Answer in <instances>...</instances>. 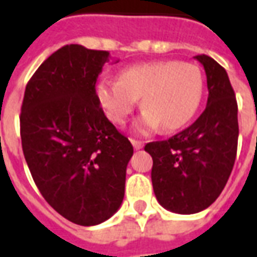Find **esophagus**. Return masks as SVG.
<instances>
[{
    "label": "esophagus",
    "mask_w": 257,
    "mask_h": 257,
    "mask_svg": "<svg viewBox=\"0 0 257 257\" xmlns=\"http://www.w3.org/2000/svg\"><path fill=\"white\" fill-rule=\"evenodd\" d=\"M131 143L132 146L135 147V150H140V149H143V142H140V140H136V139H131Z\"/></svg>",
    "instance_id": "34e87169"
}]
</instances>
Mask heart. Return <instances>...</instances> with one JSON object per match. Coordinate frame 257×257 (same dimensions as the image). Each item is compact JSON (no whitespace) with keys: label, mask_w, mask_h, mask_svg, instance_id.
<instances>
[{"label":"heart","mask_w":257,"mask_h":257,"mask_svg":"<svg viewBox=\"0 0 257 257\" xmlns=\"http://www.w3.org/2000/svg\"><path fill=\"white\" fill-rule=\"evenodd\" d=\"M204 93L198 66L176 60L140 63L125 68L115 81H101L96 97L114 123L122 125L142 97L146 111L135 128L149 134L160 128L172 132L189 122Z\"/></svg>","instance_id":"b5f03b06"}]
</instances>
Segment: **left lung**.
Returning <instances> with one entry per match:
<instances>
[{"mask_svg":"<svg viewBox=\"0 0 257 257\" xmlns=\"http://www.w3.org/2000/svg\"><path fill=\"white\" fill-rule=\"evenodd\" d=\"M208 84L197 121L168 140L147 143L151 182L165 209L191 215L206 209L224 189L237 156L238 106L226 70L206 55L195 56Z\"/></svg>","mask_w":257,"mask_h":257,"instance_id":"left-lung-1","label":"left lung"}]
</instances>
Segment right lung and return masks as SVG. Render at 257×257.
Returning a JSON list of instances; mask_svg holds the SVG:
<instances>
[{
	"label": "right lung",
	"instance_id": "1",
	"mask_svg": "<svg viewBox=\"0 0 257 257\" xmlns=\"http://www.w3.org/2000/svg\"><path fill=\"white\" fill-rule=\"evenodd\" d=\"M107 51L71 44L52 53L26 86L20 136L37 187L58 213L79 226L110 219L125 194L134 154L96 97Z\"/></svg>",
	"mask_w": 257,
	"mask_h": 257
}]
</instances>
